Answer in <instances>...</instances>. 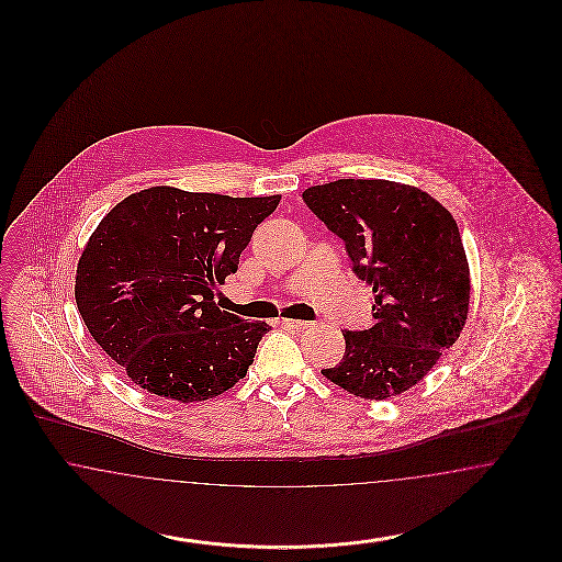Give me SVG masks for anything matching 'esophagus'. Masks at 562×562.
Segmentation results:
<instances>
[{"mask_svg":"<svg viewBox=\"0 0 562 562\" xmlns=\"http://www.w3.org/2000/svg\"><path fill=\"white\" fill-rule=\"evenodd\" d=\"M282 324L286 328H294V330H310L312 328V322L305 321H282Z\"/></svg>","mask_w":562,"mask_h":562,"instance_id":"34e87169","label":"esophagus"}]
</instances>
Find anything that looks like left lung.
<instances>
[{"label": "left lung", "mask_w": 562, "mask_h": 562, "mask_svg": "<svg viewBox=\"0 0 562 562\" xmlns=\"http://www.w3.org/2000/svg\"><path fill=\"white\" fill-rule=\"evenodd\" d=\"M346 241L353 273L373 289L374 324L346 330V356L322 374L367 401L419 383L463 330L470 266L453 214L424 189L385 179H339L303 191Z\"/></svg>", "instance_id": "obj_1"}]
</instances>
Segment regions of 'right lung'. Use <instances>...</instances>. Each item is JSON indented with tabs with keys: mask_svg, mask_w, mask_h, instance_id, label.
I'll use <instances>...</instances> for the list:
<instances>
[{
	"mask_svg": "<svg viewBox=\"0 0 562 562\" xmlns=\"http://www.w3.org/2000/svg\"><path fill=\"white\" fill-rule=\"evenodd\" d=\"M280 198L158 186L103 216L78 261L76 303L131 383L188 404L246 376L269 324L218 310L213 289L238 271L241 250Z\"/></svg>",
	"mask_w": 562,
	"mask_h": 562,
	"instance_id": "right-lung-1",
	"label": "right lung"
}]
</instances>
